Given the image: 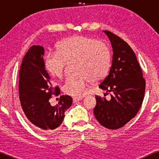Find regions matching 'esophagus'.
Instances as JSON below:
<instances>
[{"instance_id": "obj_1", "label": "esophagus", "mask_w": 159, "mask_h": 159, "mask_svg": "<svg viewBox=\"0 0 159 159\" xmlns=\"http://www.w3.org/2000/svg\"><path fill=\"white\" fill-rule=\"evenodd\" d=\"M81 97H74L73 98V102H78L80 101V100H81Z\"/></svg>"}]
</instances>
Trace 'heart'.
Returning a JSON list of instances; mask_svg holds the SVG:
<instances>
[{"instance_id": "obj_1", "label": "heart", "mask_w": 159, "mask_h": 159, "mask_svg": "<svg viewBox=\"0 0 159 159\" xmlns=\"http://www.w3.org/2000/svg\"><path fill=\"white\" fill-rule=\"evenodd\" d=\"M57 52L45 58V68L51 75L61 78L66 62L75 61L72 75L66 79L63 91L73 97H81L92 81H99L107 76L111 68V56L108 46L102 41L85 36H75L60 42Z\"/></svg>"}]
</instances>
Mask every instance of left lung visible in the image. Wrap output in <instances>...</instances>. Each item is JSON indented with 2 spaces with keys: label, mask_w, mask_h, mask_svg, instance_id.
Returning <instances> with one entry per match:
<instances>
[{
  "label": "left lung",
  "mask_w": 159,
  "mask_h": 159,
  "mask_svg": "<svg viewBox=\"0 0 159 159\" xmlns=\"http://www.w3.org/2000/svg\"><path fill=\"white\" fill-rule=\"evenodd\" d=\"M104 32L111 40L114 54L109 73L99 87L112 94L109 101L96 96L93 111L102 125L117 129L138 114L143 102L146 82L135 54L129 44L108 30Z\"/></svg>",
  "instance_id": "1"
}]
</instances>
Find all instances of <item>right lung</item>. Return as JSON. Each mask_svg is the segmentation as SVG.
Instances as JSON below:
<instances>
[{
    "label": "right lung",
    "instance_id": "right-lung-1",
    "mask_svg": "<svg viewBox=\"0 0 159 159\" xmlns=\"http://www.w3.org/2000/svg\"><path fill=\"white\" fill-rule=\"evenodd\" d=\"M44 48L33 45L28 49L19 70V93L21 107L29 121L42 132H49L61 125L64 113L72 105V98L67 95L60 97L55 106L48 100L58 96V86L53 87L43 60Z\"/></svg>",
    "mask_w": 159,
    "mask_h": 159
}]
</instances>
